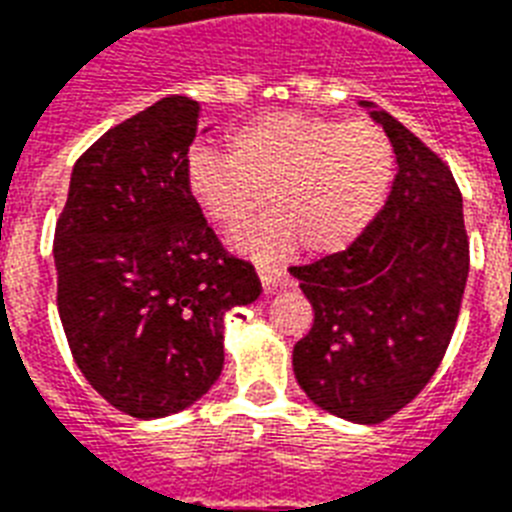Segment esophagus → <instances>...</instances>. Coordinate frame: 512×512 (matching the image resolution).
Instances as JSON below:
<instances>
[{
  "label": "esophagus",
  "instance_id": "esophagus-1",
  "mask_svg": "<svg viewBox=\"0 0 512 512\" xmlns=\"http://www.w3.org/2000/svg\"><path fill=\"white\" fill-rule=\"evenodd\" d=\"M257 276H260V281H263L265 289H271L279 284V279L284 276V271H281L279 265H268V263H257Z\"/></svg>",
  "mask_w": 512,
  "mask_h": 512
}]
</instances>
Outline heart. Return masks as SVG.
<instances>
[{"mask_svg": "<svg viewBox=\"0 0 512 512\" xmlns=\"http://www.w3.org/2000/svg\"><path fill=\"white\" fill-rule=\"evenodd\" d=\"M228 154L196 148L185 188L207 220L239 231L268 193L273 215L233 244L255 257H281L303 241L311 255L348 249L374 223L393 183V146L372 122H337L279 111L252 119L228 138Z\"/></svg>", "mask_w": 512, "mask_h": 512, "instance_id": "obj_1", "label": "heart"}]
</instances>
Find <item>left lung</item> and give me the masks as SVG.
I'll list each match as a JSON object with an SVG mask.
<instances>
[{
	"label": "left lung",
	"mask_w": 512,
	"mask_h": 512,
	"mask_svg": "<svg viewBox=\"0 0 512 512\" xmlns=\"http://www.w3.org/2000/svg\"><path fill=\"white\" fill-rule=\"evenodd\" d=\"M361 106L390 138L396 180L348 249L289 268L313 305L292 366L313 404L374 425L436 374L460 316L470 244L452 170L388 111Z\"/></svg>",
	"instance_id": "obj_1"
}]
</instances>
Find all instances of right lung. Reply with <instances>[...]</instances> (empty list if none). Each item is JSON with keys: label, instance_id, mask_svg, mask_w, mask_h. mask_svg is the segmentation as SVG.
I'll list each match as a JSON object with an SVG mask.
<instances>
[{"label": "right lung", "instance_id": "1", "mask_svg": "<svg viewBox=\"0 0 512 512\" xmlns=\"http://www.w3.org/2000/svg\"><path fill=\"white\" fill-rule=\"evenodd\" d=\"M199 103L156 100L92 143L55 225L58 313L92 388L154 420L223 372V316L255 303V268L225 252L185 188Z\"/></svg>", "mask_w": 512, "mask_h": 512}]
</instances>
